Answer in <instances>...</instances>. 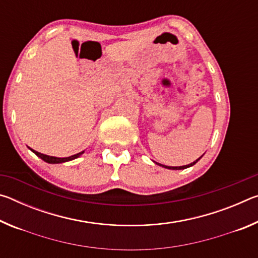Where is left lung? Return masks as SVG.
Returning a JSON list of instances; mask_svg holds the SVG:
<instances>
[{"mask_svg": "<svg viewBox=\"0 0 258 258\" xmlns=\"http://www.w3.org/2000/svg\"><path fill=\"white\" fill-rule=\"evenodd\" d=\"M203 157V156H202ZM202 157H200V158H202ZM200 158H198L197 160L196 161H194V163H191V164H189V165H184V166H180V167H172V166H165V165H161V164H159L160 166H163V167H165V168H168V169H184V168H187V167H190V166H192V165H195L196 163H197V161L200 159Z\"/></svg>", "mask_w": 258, "mask_h": 258, "instance_id": "obj_1", "label": "left lung"}]
</instances>
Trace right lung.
Segmentation results:
<instances>
[{
    "instance_id": "obj_1",
    "label": "right lung",
    "mask_w": 258,
    "mask_h": 258,
    "mask_svg": "<svg viewBox=\"0 0 258 258\" xmlns=\"http://www.w3.org/2000/svg\"><path fill=\"white\" fill-rule=\"evenodd\" d=\"M30 150H32L35 155L40 157L41 159H43V160L46 161V163H49V164H59V163H64V161L73 160V159L77 158V157H80V156L83 154V152H84V151H82V152H80V154L73 155V156H71V157H66V158H58V157H52V156L43 155V154H41V152H37V151H35V150H33V149H30Z\"/></svg>"
}]
</instances>
